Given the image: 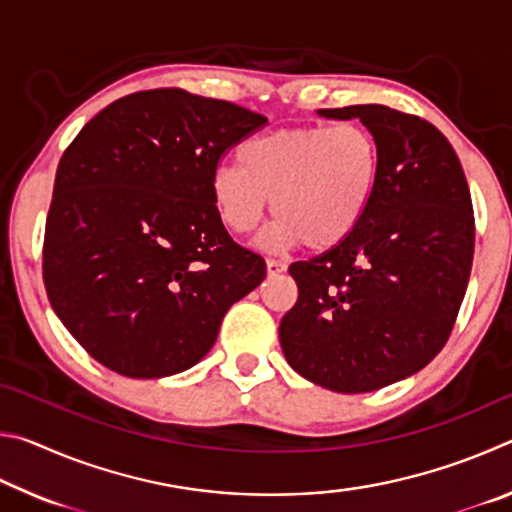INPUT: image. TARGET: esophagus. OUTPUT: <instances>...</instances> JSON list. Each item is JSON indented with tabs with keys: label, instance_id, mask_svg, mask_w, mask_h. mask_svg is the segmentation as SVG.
I'll return each mask as SVG.
<instances>
[{
	"label": "esophagus",
	"instance_id": "1",
	"mask_svg": "<svg viewBox=\"0 0 512 512\" xmlns=\"http://www.w3.org/2000/svg\"><path fill=\"white\" fill-rule=\"evenodd\" d=\"M266 271H268V275H277V273H282V271H287V264L284 262H280V259H266Z\"/></svg>",
	"mask_w": 512,
	"mask_h": 512
}]
</instances>
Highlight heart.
Returning <instances> with one entry per match:
<instances>
[{"mask_svg": "<svg viewBox=\"0 0 512 512\" xmlns=\"http://www.w3.org/2000/svg\"><path fill=\"white\" fill-rule=\"evenodd\" d=\"M237 158L239 167L221 164L212 173L214 210L225 228L248 235L273 198L268 248L341 244L366 214L381 169L375 137L352 121L277 128L241 144Z\"/></svg>", "mask_w": 512, "mask_h": 512, "instance_id": "1", "label": "heart"}]
</instances>
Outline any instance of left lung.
<instances>
[{
  "mask_svg": "<svg viewBox=\"0 0 512 512\" xmlns=\"http://www.w3.org/2000/svg\"><path fill=\"white\" fill-rule=\"evenodd\" d=\"M375 137V196L348 237L293 262L298 300L280 323L289 366L336 393H368L422 370L445 348L474 257V210L447 137L379 103L318 110Z\"/></svg>",
  "mask_w": 512,
  "mask_h": 512,
  "instance_id": "1",
  "label": "left lung"
}]
</instances>
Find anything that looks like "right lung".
Listing matches in <instances>:
<instances>
[{"label": "right lung", "mask_w": 512, "mask_h": 512, "mask_svg": "<svg viewBox=\"0 0 512 512\" xmlns=\"http://www.w3.org/2000/svg\"><path fill=\"white\" fill-rule=\"evenodd\" d=\"M237 103L180 88L121 97L58 162L42 277L67 332L101 366L135 379L192 368L266 262L232 241L210 178L266 126Z\"/></svg>", "instance_id": "1"}]
</instances>
